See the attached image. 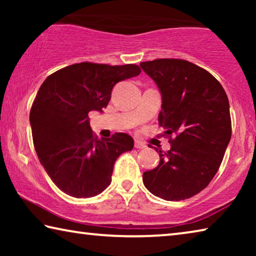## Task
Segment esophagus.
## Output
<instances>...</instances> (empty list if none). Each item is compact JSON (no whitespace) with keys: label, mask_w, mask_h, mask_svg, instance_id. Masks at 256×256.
Listing matches in <instances>:
<instances>
[{"label":"esophagus","mask_w":256,"mask_h":256,"mask_svg":"<svg viewBox=\"0 0 256 256\" xmlns=\"http://www.w3.org/2000/svg\"><path fill=\"white\" fill-rule=\"evenodd\" d=\"M134 146H136V149H144L146 148V144H144V142L136 140V141H134Z\"/></svg>","instance_id":"34e87169"}]
</instances>
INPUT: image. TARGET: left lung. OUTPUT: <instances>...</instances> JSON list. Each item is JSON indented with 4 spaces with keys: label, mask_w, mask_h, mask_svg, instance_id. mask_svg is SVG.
Instances as JSON below:
<instances>
[{
    "label": "left lung",
    "mask_w": 256,
    "mask_h": 256,
    "mask_svg": "<svg viewBox=\"0 0 256 256\" xmlns=\"http://www.w3.org/2000/svg\"><path fill=\"white\" fill-rule=\"evenodd\" d=\"M140 66L162 94L159 125L176 136L167 152L154 148L160 162L144 172V184L164 200L190 198L209 185L230 141L228 97L211 73L188 60L159 58Z\"/></svg>",
    "instance_id": "obj_1"
}]
</instances>
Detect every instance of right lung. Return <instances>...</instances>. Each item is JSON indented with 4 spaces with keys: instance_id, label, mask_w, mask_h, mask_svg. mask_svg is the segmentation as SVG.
Returning <instances> with one entry per match:
<instances>
[{
    "instance_id": "add662e5",
    "label": "right lung",
    "mask_w": 256,
    "mask_h": 256,
    "mask_svg": "<svg viewBox=\"0 0 256 256\" xmlns=\"http://www.w3.org/2000/svg\"><path fill=\"white\" fill-rule=\"evenodd\" d=\"M140 73L136 64L82 62L42 82L29 116L34 150L53 183L68 196L100 194L110 184L116 159L133 149V138L126 133L98 138L88 115L107 107L118 82Z\"/></svg>"
}]
</instances>
